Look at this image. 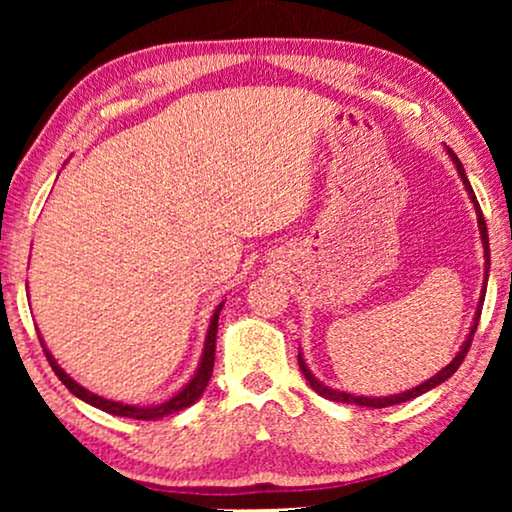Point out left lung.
<instances>
[{"mask_svg": "<svg viewBox=\"0 0 512 512\" xmlns=\"http://www.w3.org/2000/svg\"><path fill=\"white\" fill-rule=\"evenodd\" d=\"M447 153H450L452 163H454V167H457V172H459L461 181H464V186H466V191H468V198H471V202H473V207H475V214H478V226H480L482 247H485V289H482V296H480L478 310H475V317H473V326H471V331H468L466 340H464V345H461V349H459V352H457V356H454V359H452L450 363H447V366H445L443 370H440V373L433 375L431 380L422 382V384H419V387L410 389V391H403V394H394V396H382V398H370V396H354V394H347V391H338V389H331V387H326V384H321V382L317 380V377L312 375V370L307 368V363L303 361V354H298V363H300V370H303L305 380L310 382V387H312L314 391H317L319 396L328 398V401H335V403H352V405H366V408H389V405L405 403V401H410V398H417V396L426 394V391L433 389V387H438V384H443V382L447 380V377H452L454 373H457V368L461 366V361L466 359L468 349H471L473 335H475V331H478V321H480V314H482V303H485V291H487V272H489V237H487V223H485V216H482V209H480V205H478V198H475L473 188H471V184H468V177H466V172H464V165H461V160H459L457 156H454V151H452V149H447Z\"/></svg>", "mask_w": 512, "mask_h": 512, "instance_id": "1", "label": "left lung"}]
</instances>
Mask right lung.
<instances>
[{
  "mask_svg": "<svg viewBox=\"0 0 512 512\" xmlns=\"http://www.w3.org/2000/svg\"><path fill=\"white\" fill-rule=\"evenodd\" d=\"M223 310V303L216 307L214 314H212V321H209V331H207V340H205V349H202V359H200V366L195 370V375L191 377V382L186 384L184 389L179 391V394H174L170 401L160 403V405H146V408H139V405H128V403H118V401H109V398H102L93 394V391L83 389L79 382H74L72 377H69L65 370L58 366V361L53 359V354L48 352L44 340H41V347H44V354L48 363H51L53 373L60 377V382L65 384V387L72 391L76 398H81V401H86L90 405H95V408H100L104 412H109V415H118V417H130V419H160V417H167L172 415V412H179L188 408V405H193L198 398L202 396V391H205L209 377H212V370H214V352H216V331H219V312Z\"/></svg>",
  "mask_w": 512,
  "mask_h": 512,
  "instance_id": "obj_1",
  "label": "right lung"
}]
</instances>
